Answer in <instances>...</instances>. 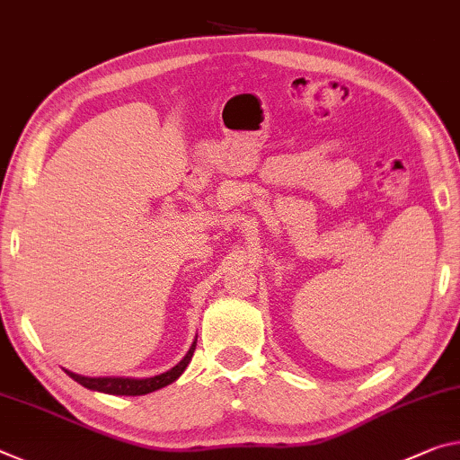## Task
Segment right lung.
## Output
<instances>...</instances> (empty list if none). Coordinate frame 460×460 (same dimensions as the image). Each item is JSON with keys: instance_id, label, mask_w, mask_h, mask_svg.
Wrapping results in <instances>:
<instances>
[{"instance_id": "1", "label": "right lung", "mask_w": 460, "mask_h": 460, "mask_svg": "<svg viewBox=\"0 0 460 460\" xmlns=\"http://www.w3.org/2000/svg\"><path fill=\"white\" fill-rule=\"evenodd\" d=\"M195 344H198V336H195L193 344L187 350V355L179 360L175 367H171L169 371H164L161 375H153V377H85V375L66 371L71 379H75L79 385L92 389V391H100V394H110V395H146L153 394L156 389H163L171 385L172 381H177L183 371L187 368V365L191 363V357L195 352Z\"/></svg>"}]
</instances>
